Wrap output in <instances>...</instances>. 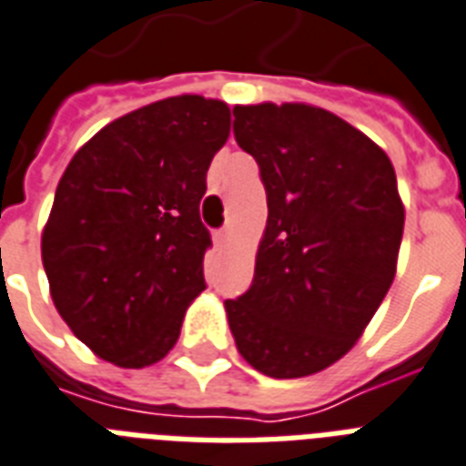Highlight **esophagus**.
Returning <instances> with one entry per match:
<instances>
[{
	"label": "esophagus",
	"mask_w": 466,
	"mask_h": 466,
	"mask_svg": "<svg viewBox=\"0 0 466 466\" xmlns=\"http://www.w3.org/2000/svg\"><path fill=\"white\" fill-rule=\"evenodd\" d=\"M229 239H232V232H229V229H218V232H215V244H218V247H227V244H229Z\"/></svg>",
	"instance_id": "34e87169"
}]
</instances>
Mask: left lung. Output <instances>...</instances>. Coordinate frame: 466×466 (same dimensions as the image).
I'll use <instances>...</instances> for the list:
<instances>
[{"label":"left lung","mask_w":466,"mask_h":466,"mask_svg":"<svg viewBox=\"0 0 466 466\" xmlns=\"http://www.w3.org/2000/svg\"><path fill=\"white\" fill-rule=\"evenodd\" d=\"M234 138L268 205L254 280L225 300L234 342L266 376L315 374L354 347L393 283L406 219L396 170L310 105L234 106Z\"/></svg>","instance_id":"obj_1"}]
</instances>
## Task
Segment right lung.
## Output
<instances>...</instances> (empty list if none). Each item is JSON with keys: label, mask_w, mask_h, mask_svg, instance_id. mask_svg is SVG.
Returning <instances> with one entry per match:
<instances>
[{"label": "right lung", "mask_w": 466, "mask_h": 466, "mask_svg": "<svg viewBox=\"0 0 466 466\" xmlns=\"http://www.w3.org/2000/svg\"><path fill=\"white\" fill-rule=\"evenodd\" d=\"M229 116L219 99H161L106 124L60 177L41 237L53 303L116 367L161 361L208 289L200 200Z\"/></svg>", "instance_id": "1"}]
</instances>
